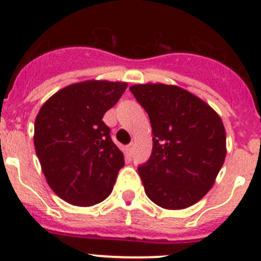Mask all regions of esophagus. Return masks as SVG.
Wrapping results in <instances>:
<instances>
[{
	"label": "esophagus",
	"instance_id": "34e87169",
	"mask_svg": "<svg viewBox=\"0 0 261 261\" xmlns=\"http://www.w3.org/2000/svg\"><path fill=\"white\" fill-rule=\"evenodd\" d=\"M133 151H134V143H130L128 145H126V154L128 156L133 155Z\"/></svg>",
	"mask_w": 261,
	"mask_h": 261
}]
</instances>
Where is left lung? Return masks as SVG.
I'll list each match as a JSON object with an SVG mask.
<instances>
[{
  "instance_id": "8db88e82",
  "label": "left lung",
  "mask_w": 261,
  "mask_h": 261,
  "mask_svg": "<svg viewBox=\"0 0 261 261\" xmlns=\"http://www.w3.org/2000/svg\"><path fill=\"white\" fill-rule=\"evenodd\" d=\"M131 93L146 111L153 150L138 167L145 194L164 209H185L212 189L226 158L218 113L176 85L138 84Z\"/></svg>"
}]
</instances>
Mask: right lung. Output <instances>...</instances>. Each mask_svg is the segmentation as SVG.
Returning a JSON list of instances; mask_svg holds the SVG:
<instances>
[{
	"mask_svg": "<svg viewBox=\"0 0 261 261\" xmlns=\"http://www.w3.org/2000/svg\"><path fill=\"white\" fill-rule=\"evenodd\" d=\"M126 83L88 80L58 90L38 112L34 146L50 189L62 200L92 206L110 196L125 159L103 116Z\"/></svg>",
	"mask_w": 261,
	"mask_h": 261,
	"instance_id": "1",
	"label": "right lung"
}]
</instances>
